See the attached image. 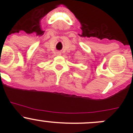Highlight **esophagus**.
<instances>
[{"label":"esophagus","mask_w":133,"mask_h":133,"mask_svg":"<svg viewBox=\"0 0 133 133\" xmlns=\"http://www.w3.org/2000/svg\"><path fill=\"white\" fill-rule=\"evenodd\" d=\"M57 55H60V52H57Z\"/></svg>","instance_id":"34e87169"}]
</instances>
